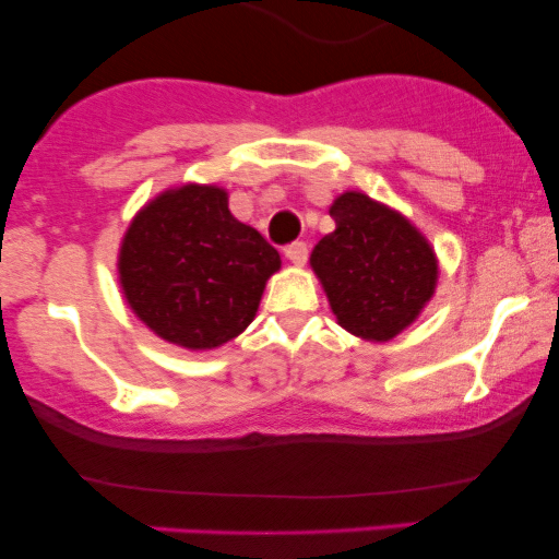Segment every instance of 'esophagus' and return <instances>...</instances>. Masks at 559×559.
<instances>
[{"label":"esophagus","mask_w":559,"mask_h":559,"mask_svg":"<svg viewBox=\"0 0 559 559\" xmlns=\"http://www.w3.org/2000/svg\"><path fill=\"white\" fill-rule=\"evenodd\" d=\"M307 254H310V249H307L305 241H294V243H288V247H286L288 262H292V265H297V267L305 265Z\"/></svg>","instance_id":"1"}]
</instances>
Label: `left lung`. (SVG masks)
<instances>
[{"label":"left lung","mask_w":559,"mask_h":559,"mask_svg":"<svg viewBox=\"0 0 559 559\" xmlns=\"http://www.w3.org/2000/svg\"><path fill=\"white\" fill-rule=\"evenodd\" d=\"M336 230L310 254L336 323L362 342L383 344L407 331L439 284V258L423 230L400 210L344 191L333 199Z\"/></svg>","instance_id":"left-lung-1"}]
</instances>
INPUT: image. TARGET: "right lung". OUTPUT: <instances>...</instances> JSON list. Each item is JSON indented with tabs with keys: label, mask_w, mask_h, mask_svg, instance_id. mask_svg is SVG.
I'll return each mask as SVG.
<instances>
[{
	"label": "right lung",
	"mask_w": 559,
	"mask_h": 559,
	"mask_svg": "<svg viewBox=\"0 0 559 559\" xmlns=\"http://www.w3.org/2000/svg\"><path fill=\"white\" fill-rule=\"evenodd\" d=\"M281 254L228 210L215 183L159 191L128 223L118 249L126 305L163 342L210 352L247 331Z\"/></svg>",
	"instance_id": "right-lung-1"
}]
</instances>
